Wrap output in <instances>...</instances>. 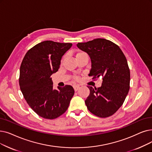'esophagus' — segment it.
Segmentation results:
<instances>
[{
  "label": "esophagus",
  "instance_id": "obj_1",
  "mask_svg": "<svg viewBox=\"0 0 152 152\" xmlns=\"http://www.w3.org/2000/svg\"><path fill=\"white\" fill-rule=\"evenodd\" d=\"M80 88V85H75L74 86V89H75V91H77Z\"/></svg>",
  "mask_w": 152,
  "mask_h": 152
}]
</instances>
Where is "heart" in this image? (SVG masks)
Here are the masks:
<instances>
[{
    "instance_id": "obj_1",
    "label": "heart",
    "mask_w": 152,
    "mask_h": 152,
    "mask_svg": "<svg viewBox=\"0 0 152 152\" xmlns=\"http://www.w3.org/2000/svg\"><path fill=\"white\" fill-rule=\"evenodd\" d=\"M80 53H77V54H80ZM75 80H78V77H75Z\"/></svg>"
}]
</instances>
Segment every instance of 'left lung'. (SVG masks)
<instances>
[{"label": "left lung", "instance_id": "8db88e82", "mask_svg": "<svg viewBox=\"0 0 152 152\" xmlns=\"http://www.w3.org/2000/svg\"><path fill=\"white\" fill-rule=\"evenodd\" d=\"M77 47L86 52L91 60L89 76L102 77L100 88L90 90L85 104L92 114L101 118L115 113L123 104L130 89V74L127 59L118 45L104 38H96Z\"/></svg>", "mask_w": 152, "mask_h": 152}]
</instances>
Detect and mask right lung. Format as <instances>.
<instances>
[{
    "instance_id": "obj_1",
    "label": "right lung",
    "mask_w": 152,
    "mask_h": 152,
    "mask_svg": "<svg viewBox=\"0 0 152 152\" xmlns=\"http://www.w3.org/2000/svg\"><path fill=\"white\" fill-rule=\"evenodd\" d=\"M70 43L44 41L25 54L20 68L19 85L25 99L35 113L47 119L64 114L75 90L71 86L53 89L50 76L60 68L62 56Z\"/></svg>"
}]
</instances>
